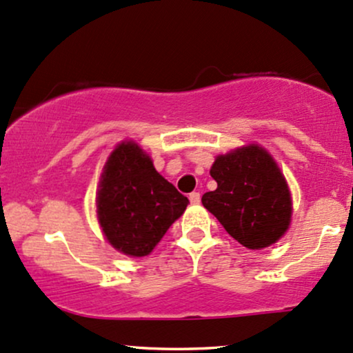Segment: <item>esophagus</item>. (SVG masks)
Returning <instances> with one entry per match:
<instances>
[{
    "mask_svg": "<svg viewBox=\"0 0 353 353\" xmlns=\"http://www.w3.org/2000/svg\"><path fill=\"white\" fill-rule=\"evenodd\" d=\"M189 201L192 203H199V202H201V194H199V192L189 194Z\"/></svg>",
    "mask_w": 353,
    "mask_h": 353,
    "instance_id": "esophagus-1",
    "label": "esophagus"
}]
</instances>
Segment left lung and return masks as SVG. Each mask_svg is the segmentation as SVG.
Instances as JSON below:
<instances>
[{
	"mask_svg": "<svg viewBox=\"0 0 353 353\" xmlns=\"http://www.w3.org/2000/svg\"><path fill=\"white\" fill-rule=\"evenodd\" d=\"M217 189L202 203L228 235L250 250L273 245L290 228L291 194L276 161L258 144L220 154L210 168Z\"/></svg>",
	"mask_w": 353,
	"mask_h": 353,
	"instance_id": "8db88e82",
	"label": "left lung"
}]
</instances>
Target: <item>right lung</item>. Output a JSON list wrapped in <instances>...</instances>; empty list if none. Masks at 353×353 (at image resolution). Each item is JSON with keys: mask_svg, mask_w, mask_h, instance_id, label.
<instances>
[{"mask_svg": "<svg viewBox=\"0 0 353 353\" xmlns=\"http://www.w3.org/2000/svg\"><path fill=\"white\" fill-rule=\"evenodd\" d=\"M189 199L156 171L134 141L114 148L101 172L97 217L108 243L128 256H146L184 214Z\"/></svg>", "mask_w": 353, "mask_h": 353, "instance_id": "1", "label": "right lung"}]
</instances>
